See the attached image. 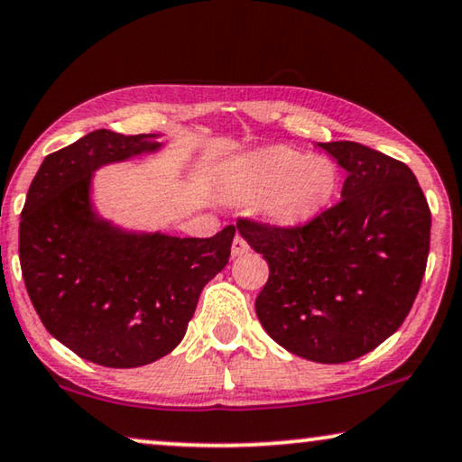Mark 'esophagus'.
<instances>
[{"label": "esophagus", "instance_id": "esophagus-1", "mask_svg": "<svg viewBox=\"0 0 462 462\" xmlns=\"http://www.w3.org/2000/svg\"><path fill=\"white\" fill-rule=\"evenodd\" d=\"M247 250H250V245H247L245 239L242 236H236V239H233V245H231V256L239 258V256H244Z\"/></svg>", "mask_w": 462, "mask_h": 462}]
</instances>
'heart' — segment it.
Here are the masks:
<instances>
[{
    "mask_svg": "<svg viewBox=\"0 0 462 462\" xmlns=\"http://www.w3.org/2000/svg\"><path fill=\"white\" fill-rule=\"evenodd\" d=\"M336 160L273 145L239 153L218 166V189L237 204H254L264 223L296 229L331 208L339 191Z\"/></svg>",
    "mask_w": 462,
    "mask_h": 462,
    "instance_id": "1",
    "label": "heart"
}]
</instances>
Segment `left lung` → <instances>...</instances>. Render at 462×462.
<instances>
[{"label":"left lung","mask_w":462,"mask_h":462,"mask_svg":"<svg viewBox=\"0 0 462 462\" xmlns=\"http://www.w3.org/2000/svg\"><path fill=\"white\" fill-rule=\"evenodd\" d=\"M346 171L342 202L310 225L239 220L269 263L256 298L264 331L287 352L339 365L404 323L430 254L431 212L409 166L356 142L317 143Z\"/></svg>","instance_id":"left-lung-1"}]
</instances>
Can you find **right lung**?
<instances>
[{"label": "right lung", "mask_w": 462, "mask_h": 462, "mask_svg": "<svg viewBox=\"0 0 462 462\" xmlns=\"http://www.w3.org/2000/svg\"><path fill=\"white\" fill-rule=\"evenodd\" d=\"M158 137L99 129L50 153L20 215V269L45 329L110 369L150 365L181 344L199 293L229 263L236 237V226L196 239L99 217L96 172L158 153Z\"/></svg>", "instance_id": "1"}]
</instances>
